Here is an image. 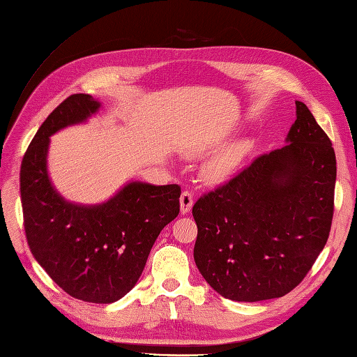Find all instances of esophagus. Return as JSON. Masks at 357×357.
I'll return each instance as SVG.
<instances>
[{"label":"esophagus","instance_id":"1","mask_svg":"<svg viewBox=\"0 0 357 357\" xmlns=\"http://www.w3.org/2000/svg\"><path fill=\"white\" fill-rule=\"evenodd\" d=\"M192 205H193V195L189 190H185L180 197V213L188 214L192 210Z\"/></svg>","mask_w":357,"mask_h":357}]
</instances>
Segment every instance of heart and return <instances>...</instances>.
Masks as SVG:
<instances>
[{
  "label": "heart",
  "instance_id": "b5f03b06",
  "mask_svg": "<svg viewBox=\"0 0 357 357\" xmlns=\"http://www.w3.org/2000/svg\"><path fill=\"white\" fill-rule=\"evenodd\" d=\"M247 143H236L229 149L223 150L220 155L215 156L207 168V174L211 180L220 181L231 177L234 172L241 165L243 159L247 155Z\"/></svg>",
  "mask_w": 357,
  "mask_h": 357
}]
</instances>
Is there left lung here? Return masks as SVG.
I'll return each mask as SVG.
<instances>
[{"label":"left lung","mask_w":357,"mask_h":357,"mask_svg":"<svg viewBox=\"0 0 357 357\" xmlns=\"http://www.w3.org/2000/svg\"><path fill=\"white\" fill-rule=\"evenodd\" d=\"M286 146L259 156L193 205V259L219 295L240 302L282 298L325 247L337 160L308 107L295 101Z\"/></svg>","instance_id":"left-lung-1"}]
</instances>
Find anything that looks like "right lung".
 <instances>
[{
  "label": "right lung",
  "instance_id": "1",
  "mask_svg": "<svg viewBox=\"0 0 357 357\" xmlns=\"http://www.w3.org/2000/svg\"><path fill=\"white\" fill-rule=\"evenodd\" d=\"M101 101L75 93L53 110L20 167L28 245L40 266L75 299L112 304L131 290L160 231L180 211V186L131 180L100 204L63 198L49 176L50 137L86 123Z\"/></svg>",
  "mask_w": 357,
  "mask_h": 357
}]
</instances>
